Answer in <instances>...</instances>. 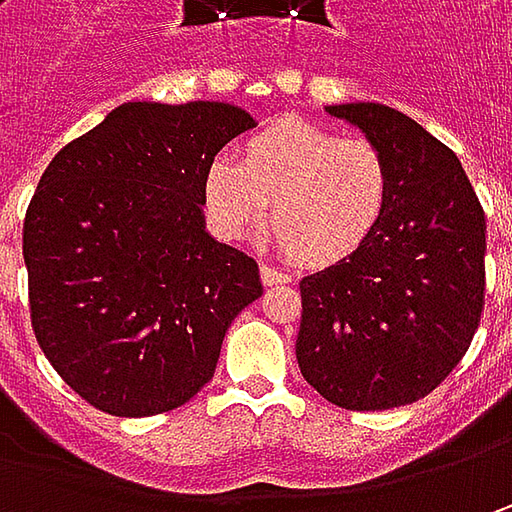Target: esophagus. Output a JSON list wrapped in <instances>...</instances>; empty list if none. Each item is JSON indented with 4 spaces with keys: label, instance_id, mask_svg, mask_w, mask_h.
<instances>
[{
    "label": "esophagus",
    "instance_id": "1",
    "mask_svg": "<svg viewBox=\"0 0 512 512\" xmlns=\"http://www.w3.org/2000/svg\"><path fill=\"white\" fill-rule=\"evenodd\" d=\"M262 282H265L267 287H273V285H290L293 279H290L287 273H282V270H276V267L262 265Z\"/></svg>",
    "mask_w": 512,
    "mask_h": 512
}]
</instances>
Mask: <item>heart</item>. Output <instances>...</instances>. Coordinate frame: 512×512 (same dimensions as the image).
<instances>
[{
    "mask_svg": "<svg viewBox=\"0 0 512 512\" xmlns=\"http://www.w3.org/2000/svg\"><path fill=\"white\" fill-rule=\"evenodd\" d=\"M390 196L382 148L296 116L250 133L236 159L216 156L202 176L207 216L225 239L250 236L270 205L273 239L307 267L359 253L382 227Z\"/></svg>",
    "mask_w": 512,
    "mask_h": 512,
    "instance_id": "obj_1",
    "label": "heart"
}]
</instances>
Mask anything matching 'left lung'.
I'll list each match as a JSON object with an SVG mask.
<instances>
[{"label": "left lung", "mask_w": 512, "mask_h": 512, "mask_svg": "<svg viewBox=\"0 0 512 512\" xmlns=\"http://www.w3.org/2000/svg\"><path fill=\"white\" fill-rule=\"evenodd\" d=\"M390 162L393 196L373 239L302 279L296 359L344 410L424 399L462 362L484 307L487 225L462 162L379 102L327 105Z\"/></svg>", "instance_id": "left-lung-1"}]
</instances>
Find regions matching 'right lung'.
I'll return each mask as SVG.
<instances>
[{
	"instance_id": "1",
	"label": "right lung",
	"mask_w": 512,
	"mask_h": 512,
	"mask_svg": "<svg viewBox=\"0 0 512 512\" xmlns=\"http://www.w3.org/2000/svg\"><path fill=\"white\" fill-rule=\"evenodd\" d=\"M256 125L227 102H125L53 156L22 230L30 322L110 416H156L210 379L259 265L205 230L207 162Z\"/></svg>"
}]
</instances>
